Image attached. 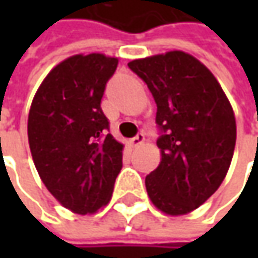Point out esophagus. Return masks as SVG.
I'll list each match as a JSON object with an SVG mask.
<instances>
[{"label":"esophagus","mask_w":258,"mask_h":258,"mask_svg":"<svg viewBox=\"0 0 258 258\" xmlns=\"http://www.w3.org/2000/svg\"><path fill=\"white\" fill-rule=\"evenodd\" d=\"M144 141H145V135L141 132V134L136 135L135 138H132L129 142H131V145H132V146H139V145L144 144Z\"/></svg>","instance_id":"34e87169"}]
</instances>
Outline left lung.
<instances>
[{"label": "left lung", "mask_w": 258, "mask_h": 258, "mask_svg": "<svg viewBox=\"0 0 258 258\" xmlns=\"http://www.w3.org/2000/svg\"><path fill=\"white\" fill-rule=\"evenodd\" d=\"M156 103L161 164L145 178L151 201L169 215L198 208L224 181L235 146V117L214 75L183 51L129 63Z\"/></svg>", "instance_id": "1"}]
</instances>
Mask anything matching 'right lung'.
<instances>
[{"label":"right lung","mask_w":258,"mask_h":258,"mask_svg":"<svg viewBox=\"0 0 258 258\" xmlns=\"http://www.w3.org/2000/svg\"><path fill=\"white\" fill-rule=\"evenodd\" d=\"M117 58L73 55L47 75L28 114V144L47 189L76 214L109 203L122 169V149L100 107Z\"/></svg>","instance_id":"1"}]
</instances>
